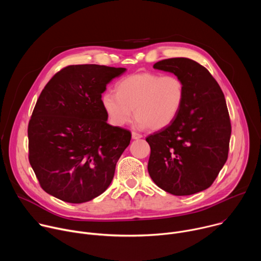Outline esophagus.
Here are the masks:
<instances>
[{
  "label": "esophagus",
  "instance_id": "esophagus-1",
  "mask_svg": "<svg viewBox=\"0 0 261 261\" xmlns=\"http://www.w3.org/2000/svg\"><path fill=\"white\" fill-rule=\"evenodd\" d=\"M141 137H142L141 134H138V133H136V132H132V138H133V139H139V138H141Z\"/></svg>",
  "mask_w": 261,
  "mask_h": 261
}]
</instances>
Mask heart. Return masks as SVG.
<instances>
[{"mask_svg": "<svg viewBox=\"0 0 261 261\" xmlns=\"http://www.w3.org/2000/svg\"><path fill=\"white\" fill-rule=\"evenodd\" d=\"M116 94L106 92L101 103L108 122L123 127L133 119L138 126L161 130L171 125L182 108L186 89L175 75L142 72L129 75L116 85Z\"/></svg>", "mask_w": 261, "mask_h": 261, "instance_id": "b5f03b06", "label": "heart"}]
</instances>
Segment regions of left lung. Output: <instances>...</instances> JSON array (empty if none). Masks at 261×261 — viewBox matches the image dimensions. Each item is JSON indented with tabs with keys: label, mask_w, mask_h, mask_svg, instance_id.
Segmentation results:
<instances>
[{
	"label": "left lung",
	"mask_w": 261,
	"mask_h": 261,
	"mask_svg": "<svg viewBox=\"0 0 261 261\" xmlns=\"http://www.w3.org/2000/svg\"><path fill=\"white\" fill-rule=\"evenodd\" d=\"M154 68L179 77L186 98L174 122L145 139L151 146L148 173L170 194L198 193L211 187L228 157L231 125L224 94L193 60L166 59Z\"/></svg>",
	"instance_id": "1"
}]
</instances>
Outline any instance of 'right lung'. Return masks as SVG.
Returning a JSON list of instances; mask_svg holds the SVG:
<instances>
[{"label": "right lung", "instance_id": "1", "mask_svg": "<svg viewBox=\"0 0 261 261\" xmlns=\"http://www.w3.org/2000/svg\"><path fill=\"white\" fill-rule=\"evenodd\" d=\"M125 71L71 65L41 92L28 127L29 161L46 193L83 203L108 188L131 133L107 124L101 97L107 84Z\"/></svg>", "mask_w": 261, "mask_h": 261}]
</instances>
